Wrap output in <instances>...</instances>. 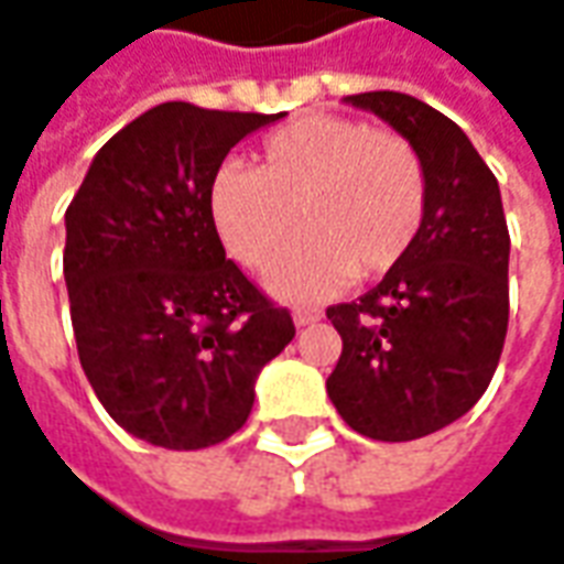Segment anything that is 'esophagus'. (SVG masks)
I'll return each instance as SVG.
<instances>
[{"instance_id": "esophagus-1", "label": "esophagus", "mask_w": 564, "mask_h": 564, "mask_svg": "<svg viewBox=\"0 0 564 564\" xmlns=\"http://www.w3.org/2000/svg\"><path fill=\"white\" fill-rule=\"evenodd\" d=\"M324 314L317 311V307H295L292 311V321H295V326H311V324H317Z\"/></svg>"}]
</instances>
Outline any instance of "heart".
I'll return each mask as SVG.
<instances>
[{
    "mask_svg": "<svg viewBox=\"0 0 564 564\" xmlns=\"http://www.w3.org/2000/svg\"><path fill=\"white\" fill-rule=\"evenodd\" d=\"M209 215L225 250L257 272L275 267L307 225L269 285L289 301H317L406 257L425 218V171L406 139L311 113L267 135L253 171L221 164Z\"/></svg>",
    "mask_w": 564,
    "mask_h": 564,
    "instance_id": "obj_1",
    "label": "heart"
}]
</instances>
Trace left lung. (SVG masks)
Instances as JSON below:
<instances>
[{
	"label": "left lung",
	"mask_w": 564,
	"mask_h": 564,
	"mask_svg": "<svg viewBox=\"0 0 564 564\" xmlns=\"http://www.w3.org/2000/svg\"><path fill=\"white\" fill-rule=\"evenodd\" d=\"M346 104L393 127L425 171V218L378 289L326 311L343 355L326 393L375 441H415L457 422L492 380L508 333V221L501 189L466 132L400 91Z\"/></svg>",
	"instance_id": "1"
}]
</instances>
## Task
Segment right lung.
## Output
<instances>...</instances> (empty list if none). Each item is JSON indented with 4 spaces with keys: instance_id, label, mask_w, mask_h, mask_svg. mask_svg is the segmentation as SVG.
I'll return each mask as SVG.
<instances>
[{
    "instance_id": "right-lung-1",
    "label": "right lung",
    "mask_w": 564,
    "mask_h": 564,
    "mask_svg": "<svg viewBox=\"0 0 564 564\" xmlns=\"http://www.w3.org/2000/svg\"><path fill=\"white\" fill-rule=\"evenodd\" d=\"M275 120L158 104L100 149L66 209L78 361L110 419L155 447L235 435L260 371L295 339L289 311L225 260L209 215L221 161Z\"/></svg>"
}]
</instances>
